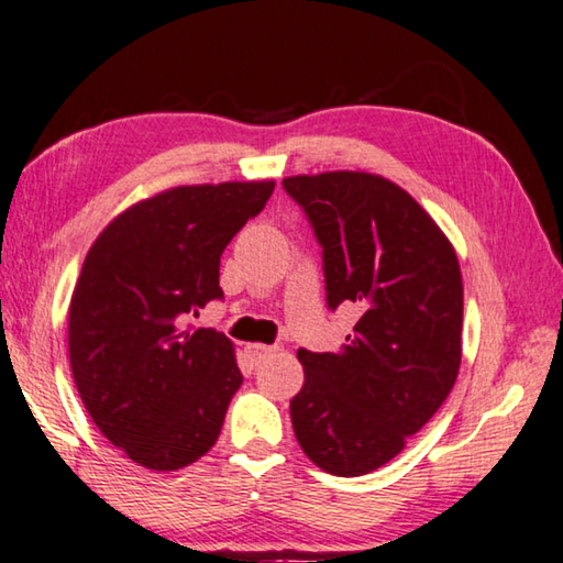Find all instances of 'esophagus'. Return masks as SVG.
I'll return each mask as SVG.
<instances>
[{
	"label": "esophagus",
	"instance_id": "34e87169",
	"mask_svg": "<svg viewBox=\"0 0 563 563\" xmlns=\"http://www.w3.org/2000/svg\"><path fill=\"white\" fill-rule=\"evenodd\" d=\"M245 352H247V357H251L255 365H258V362H263V360H268L273 352H275V347H271V345H261V342H255V345H247L245 347Z\"/></svg>",
	"mask_w": 563,
	"mask_h": 563
}]
</instances>
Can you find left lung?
I'll return each instance as SVG.
<instances>
[{
  "mask_svg": "<svg viewBox=\"0 0 563 563\" xmlns=\"http://www.w3.org/2000/svg\"><path fill=\"white\" fill-rule=\"evenodd\" d=\"M322 245L328 308H360L340 352L298 350L292 430L322 472L360 476L405 450L452 393L462 362L456 253L405 188L365 170L288 176Z\"/></svg>",
  "mask_w": 563,
  "mask_h": 563,
  "instance_id": "8db88e82",
  "label": "left lung"
}]
</instances>
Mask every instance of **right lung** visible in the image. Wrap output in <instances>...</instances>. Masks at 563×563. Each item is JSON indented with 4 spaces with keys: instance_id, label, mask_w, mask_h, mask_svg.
<instances>
[{
    "instance_id": "1",
    "label": "right lung",
    "mask_w": 563,
    "mask_h": 563,
    "mask_svg": "<svg viewBox=\"0 0 563 563\" xmlns=\"http://www.w3.org/2000/svg\"><path fill=\"white\" fill-rule=\"evenodd\" d=\"M275 180L176 186L133 203L89 247L69 305V360L93 424L141 466L194 464L221 434L243 375L213 328L180 330L223 298L221 255Z\"/></svg>"
}]
</instances>
